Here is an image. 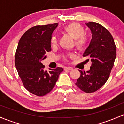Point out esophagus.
<instances>
[{
  "instance_id": "1",
  "label": "esophagus",
  "mask_w": 124,
  "mask_h": 124,
  "mask_svg": "<svg viewBox=\"0 0 124 124\" xmlns=\"http://www.w3.org/2000/svg\"><path fill=\"white\" fill-rule=\"evenodd\" d=\"M64 70H73V68L71 67H64Z\"/></svg>"
}]
</instances>
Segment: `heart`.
Wrapping results in <instances>:
<instances>
[{"mask_svg": "<svg viewBox=\"0 0 124 124\" xmlns=\"http://www.w3.org/2000/svg\"><path fill=\"white\" fill-rule=\"evenodd\" d=\"M64 31L75 39V45L78 49L82 50L85 48L88 43V38L85 34V29L81 24L77 23H72L66 25L64 27ZM57 42V38L53 36L51 38V43L55 45ZM73 54H70L72 56Z\"/></svg>", "mask_w": 124, "mask_h": 124, "instance_id": "1", "label": "heart"}]
</instances>
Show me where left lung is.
<instances>
[{
    "instance_id": "1",
    "label": "left lung",
    "mask_w": 124,
    "mask_h": 124,
    "mask_svg": "<svg viewBox=\"0 0 124 124\" xmlns=\"http://www.w3.org/2000/svg\"><path fill=\"white\" fill-rule=\"evenodd\" d=\"M90 28L92 39L83 57L90 58V70L82 71L75 84L83 91L93 93L104 85L109 78L116 57V46L110 33L95 22L85 23ZM89 61V59H88Z\"/></svg>"
}]
</instances>
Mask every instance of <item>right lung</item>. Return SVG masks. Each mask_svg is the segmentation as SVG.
Returning <instances> with one entry per match:
<instances>
[{
  "label": "right lung",
  "instance_id": "right-lung-1",
  "mask_svg": "<svg viewBox=\"0 0 124 124\" xmlns=\"http://www.w3.org/2000/svg\"><path fill=\"white\" fill-rule=\"evenodd\" d=\"M58 23L36 25L25 31L18 44L15 65L24 87L38 96H43L53 89L62 67L44 69L41 62L51 51V38Z\"/></svg>",
  "mask_w": 124,
  "mask_h": 124
}]
</instances>
